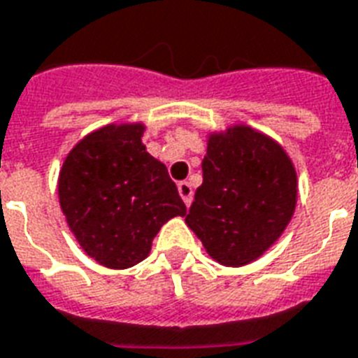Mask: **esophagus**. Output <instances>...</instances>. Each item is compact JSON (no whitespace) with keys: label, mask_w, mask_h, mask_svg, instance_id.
I'll list each match as a JSON object with an SVG mask.
<instances>
[{"label":"esophagus","mask_w":358,"mask_h":358,"mask_svg":"<svg viewBox=\"0 0 358 358\" xmlns=\"http://www.w3.org/2000/svg\"><path fill=\"white\" fill-rule=\"evenodd\" d=\"M178 193L180 197L184 199V203H186V206L192 205V199H193V187L189 182H180L178 184Z\"/></svg>","instance_id":"obj_1"}]
</instances>
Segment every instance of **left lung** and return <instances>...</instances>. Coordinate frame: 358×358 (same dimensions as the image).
I'll return each instance as SVG.
<instances>
[{
  "label": "left lung",
  "mask_w": 358,
  "mask_h": 358,
  "mask_svg": "<svg viewBox=\"0 0 358 358\" xmlns=\"http://www.w3.org/2000/svg\"><path fill=\"white\" fill-rule=\"evenodd\" d=\"M203 184L186 224L224 266H245L264 254L290 222L296 171L277 142L250 127L208 140Z\"/></svg>",
  "instance_id": "1"
}]
</instances>
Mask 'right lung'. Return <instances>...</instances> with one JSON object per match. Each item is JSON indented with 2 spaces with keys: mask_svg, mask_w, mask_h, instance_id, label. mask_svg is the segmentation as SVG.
<instances>
[{
  "mask_svg": "<svg viewBox=\"0 0 358 358\" xmlns=\"http://www.w3.org/2000/svg\"><path fill=\"white\" fill-rule=\"evenodd\" d=\"M142 125H110L66 157L58 197L68 226L91 258L112 269L136 266L153 237L186 205L166 166L142 145Z\"/></svg>",
  "mask_w": 358,
  "mask_h": 358,
  "instance_id": "obj_1",
  "label": "right lung"
}]
</instances>
